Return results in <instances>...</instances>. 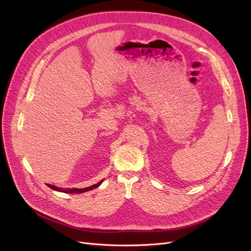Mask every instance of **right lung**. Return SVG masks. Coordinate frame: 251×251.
I'll return each mask as SVG.
<instances>
[{
  "instance_id": "add662e5",
  "label": "right lung",
  "mask_w": 251,
  "mask_h": 251,
  "mask_svg": "<svg viewBox=\"0 0 251 251\" xmlns=\"http://www.w3.org/2000/svg\"><path fill=\"white\" fill-rule=\"evenodd\" d=\"M101 182H102V180H101V181H100L99 183L95 184V185L89 186V187H86V188H81V189L74 188V189H70V190H63V189H60V188H58V187H56V186H54V185H50V184H48V186H49L50 188H51L52 190L62 191V192H68V193H82V192H85V191H88V190H91V189H95V188L99 187V186L100 185V184H101Z\"/></svg>"
}]
</instances>
